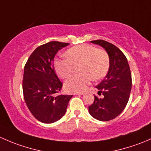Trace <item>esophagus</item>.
I'll return each mask as SVG.
<instances>
[{
    "label": "esophagus",
    "instance_id": "obj_1",
    "mask_svg": "<svg viewBox=\"0 0 151 151\" xmlns=\"http://www.w3.org/2000/svg\"><path fill=\"white\" fill-rule=\"evenodd\" d=\"M83 94H84L83 92H76V93H74V94H75V95H83Z\"/></svg>",
    "mask_w": 151,
    "mask_h": 151
}]
</instances>
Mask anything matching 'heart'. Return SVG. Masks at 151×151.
Segmentation results:
<instances>
[{"label":"heart","mask_w":151,"mask_h":151,"mask_svg":"<svg viewBox=\"0 0 151 151\" xmlns=\"http://www.w3.org/2000/svg\"><path fill=\"white\" fill-rule=\"evenodd\" d=\"M67 58L56 59L54 68L57 76L67 78L72 73L73 65L80 64L81 73L73 75L65 81V88L70 92H80L86 88L91 79L99 80L105 77L110 67L108 53L91 45L82 44L70 48L65 52Z\"/></svg>","instance_id":"obj_1"}]
</instances>
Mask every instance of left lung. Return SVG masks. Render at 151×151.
Masks as SVG:
<instances>
[{
	"label": "left lung",
	"mask_w": 151,
	"mask_h": 151,
	"mask_svg": "<svg viewBox=\"0 0 151 151\" xmlns=\"http://www.w3.org/2000/svg\"><path fill=\"white\" fill-rule=\"evenodd\" d=\"M91 43L102 46L108 53L110 67L106 76L96 86L98 94L88 107L90 115L95 119L106 122L114 119L124 110L129 99L132 89V75L127 57L118 47L103 40Z\"/></svg>",
	"instance_id": "8db88e82"
}]
</instances>
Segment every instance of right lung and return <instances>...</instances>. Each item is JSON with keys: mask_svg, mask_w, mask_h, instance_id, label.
I'll list each match as a JSON object with an SVG mask.
<instances>
[{"mask_svg": "<svg viewBox=\"0 0 151 151\" xmlns=\"http://www.w3.org/2000/svg\"><path fill=\"white\" fill-rule=\"evenodd\" d=\"M69 43L51 41L38 46L29 56L24 68L22 89L24 101L32 116L39 122L52 124L65 114L73 95L55 96L63 83L56 75L54 58Z\"/></svg>", "mask_w": 151, "mask_h": 151, "instance_id": "add662e5", "label": "right lung"}]
</instances>
